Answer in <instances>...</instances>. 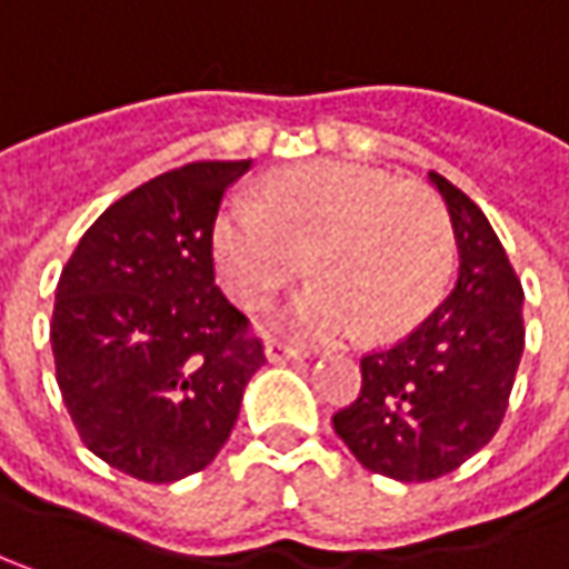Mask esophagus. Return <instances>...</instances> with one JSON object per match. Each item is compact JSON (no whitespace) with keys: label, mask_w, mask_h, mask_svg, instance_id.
Returning a JSON list of instances; mask_svg holds the SVG:
<instances>
[{"label":"esophagus","mask_w":569,"mask_h":569,"mask_svg":"<svg viewBox=\"0 0 569 569\" xmlns=\"http://www.w3.org/2000/svg\"><path fill=\"white\" fill-rule=\"evenodd\" d=\"M263 357H267L270 363H283V360H302V351H299V348H289L283 341H267Z\"/></svg>","instance_id":"esophagus-1"}]
</instances>
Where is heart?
<instances>
[{
	"label": "heart",
	"instance_id": "b5f03b06",
	"mask_svg": "<svg viewBox=\"0 0 569 569\" xmlns=\"http://www.w3.org/2000/svg\"><path fill=\"white\" fill-rule=\"evenodd\" d=\"M221 283L244 309L267 306L306 273L277 316L299 341H341L360 328L389 341L428 316L451 273L445 206L421 186L353 163H302L273 177L263 206L234 199L212 228Z\"/></svg>",
	"mask_w": 569,
	"mask_h": 569
}]
</instances>
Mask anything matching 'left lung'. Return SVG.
<instances>
[{
    "label": "left lung",
    "mask_w": 569,
    "mask_h": 569,
    "mask_svg": "<svg viewBox=\"0 0 569 569\" xmlns=\"http://www.w3.org/2000/svg\"><path fill=\"white\" fill-rule=\"evenodd\" d=\"M457 241L451 296L409 338L360 360L363 386L335 421L360 467L425 483L489 445L506 416L525 351V292L480 206L428 173Z\"/></svg>",
    "instance_id": "1"
}]
</instances>
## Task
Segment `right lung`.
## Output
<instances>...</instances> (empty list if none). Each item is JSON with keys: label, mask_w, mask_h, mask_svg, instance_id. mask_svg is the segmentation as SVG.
<instances>
[{"label": "right lung", "mask_w": 569, "mask_h": 569, "mask_svg": "<svg viewBox=\"0 0 569 569\" xmlns=\"http://www.w3.org/2000/svg\"><path fill=\"white\" fill-rule=\"evenodd\" d=\"M251 160H202L131 189L92 221L53 302L57 386L89 451L177 483L228 441L260 341L216 286L212 228Z\"/></svg>", "instance_id": "obj_1"}]
</instances>
